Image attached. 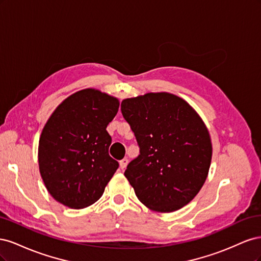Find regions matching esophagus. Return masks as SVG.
Listing matches in <instances>:
<instances>
[{
    "instance_id": "esophagus-1",
    "label": "esophagus",
    "mask_w": 261,
    "mask_h": 261,
    "mask_svg": "<svg viewBox=\"0 0 261 261\" xmlns=\"http://www.w3.org/2000/svg\"><path fill=\"white\" fill-rule=\"evenodd\" d=\"M128 164V160H127V158H124V159H122L121 161H120V169L121 170H124L125 168H126V165Z\"/></svg>"
}]
</instances>
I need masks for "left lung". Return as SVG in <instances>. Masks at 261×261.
<instances>
[{
    "instance_id": "1",
    "label": "left lung",
    "mask_w": 261,
    "mask_h": 261,
    "mask_svg": "<svg viewBox=\"0 0 261 261\" xmlns=\"http://www.w3.org/2000/svg\"><path fill=\"white\" fill-rule=\"evenodd\" d=\"M121 111L139 146L124 173L137 198L158 212L184 207L199 193L211 163V139L200 116L168 92L125 99Z\"/></svg>"
}]
</instances>
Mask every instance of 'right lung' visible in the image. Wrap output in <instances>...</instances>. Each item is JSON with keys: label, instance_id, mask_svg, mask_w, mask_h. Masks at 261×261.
I'll list each match as a JSON object with an SVG mask.
<instances>
[{"label": "right lung", "instance_id": "obj_1", "mask_svg": "<svg viewBox=\"0 0 261 261\" xmlns=\"http://www.w3.org/2000/svg\"><path fill=\"white\" fill-rule=\"evenodd\" d=\"M120 102L96 89L73 93L55 109L39 140L38 161L53 198L73 209L96 202L118 168L107 126Z\"/></svg>", "mask_w": 261, "mask_h": 261}]
</instances>
